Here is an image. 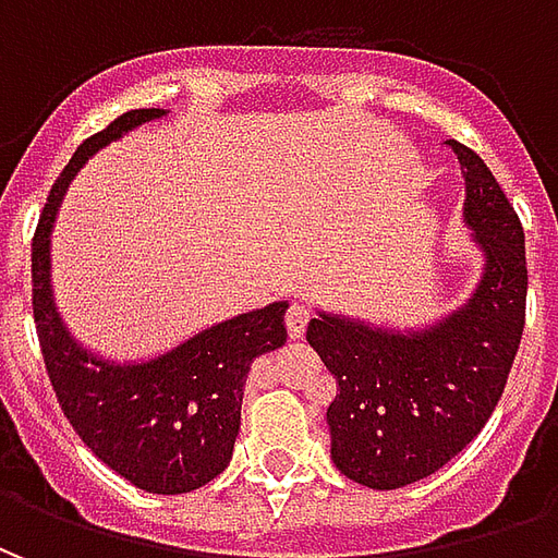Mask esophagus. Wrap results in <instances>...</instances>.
<instances>
[{
    "label": "esophagus",
    "mask_w": 558,
    "mask_h": 558,
    "mask_svg": "<svg viewBox=\"0 0 558 558\" xmlns=\"http://www.w3.org/2000/svg\"><path fill=\"white\" fill-rule=\"evenodd\" d=\"M307 323H311V311H307L304 304H292L290 311H287V335H290L292 340L304 338Z\"/></svg>",
    "instance_id": "34e87169"
}]
</instances>
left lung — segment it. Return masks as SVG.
I'll return each instance as SVG.
<instances>
[{
	"label": "left lung",
	"instance_id": "obj_1",
	"mask_svg": "<svg viewBox=\"0 0 558 558\" xmlns=\"http://www.w3.org/2000/svg\"><path fill=\"white\" fill-rule=\"evenodd\" d=\"M463 167V223L481 254L469 299L418 328L316 311L307 340L338 379L326 412L347 478L398 490L460 454L502 398L526 323V242L487 163L448 140Z\"/></svg>",
	"mask_w": 558,
	"mask_h": 558
}]
</instances>
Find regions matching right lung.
Here are the masks:
<instances>
[{
  "label": "right lung",
  "mask_w": 558,
  "mask_h": 558,
  "mask_svg": "<svg viewBox=\"0 0 558 558\" xmlns=\"http://www.w3.org/2000/svg\"><path fill=\"white\" fill-rule=\"evenodd\" d=\"M163 116L167 110L119 116L86 140L56 179L32 242V311L59 407L86 448L140 490L179 496L208 484L230 463L247 371L254 359L287 343L290 304L271 302L230 316L151 359L116 362L68 331L50 275V235L68 184L104 146Z\"/></svg>",
  "instance_id": "obj_1"
}]
</instances>
